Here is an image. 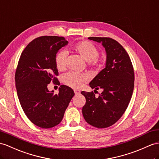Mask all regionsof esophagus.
<instances>
[{"instance_id":"34e87169","label":"esophagus","mask_w":159,"mask_h":159,"mask_svg":"<svg viewBox=\"0 0 159 159\" xmlns=\"http://www.w3.org/2000/svg\"><path fill=\"white\" fill-rule=\"evenodd\" d=\"M74 92L75 95H78L80 94V90H74Z\"/></svg>"}]
</instances>
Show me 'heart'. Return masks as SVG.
I'll return each mask as SVG.
<instances>
[{
	"instance_id": "obj_1",
	"label": "heart",
	"mask_w": 159,
	"mask_h": 159,
	"mask_svg": "<svg viewBox=\"0 0 159 159\" xmlns=\"http://www.w3.org/2000/svg\"><path fill=\"white\" fill-rule=\"evenodd\" d=\"M73 49L80 54L83 59L88 62V63L94 66H98L100 64L98 59V50L92 43L88 41L80 42L73 47ZM67 52L61 51L57 53L55 57V64L58 70L62 71L65 68V59ZM88 80V77L84 74H80L76 72L71 71L65 74L63 77V82L67 86L79 88L82 86L84 82Z\"/></svg>"
}]
</instances>
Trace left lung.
Instances as JSON below:
<instances>
[{
	"mask_svg": "<svg viewBox=\"0 0 159 159\" xmlns=\"http://www.w3.org/2000/svg\"><path fill=\"white\" fill-rule=\"evenodd\" d=\"M101 43L106 51L105 68L89 84L92 89H102L96 97L94 92L82 91L86 104L82 114L89 124L105 128L113 125L125 113L132 96L134 72L128 54L118 42L110 38L89 37Z\"/></svg>",
	"mask_w": 159,
	"mask_h": 159,
	"instance_id": "obj_1",
	"label": "left lung"
}]
</instances>
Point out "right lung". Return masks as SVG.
<instances>
[{
    "instance_id": "obj_1",
    "label": "right lung",
    "mask_w": 159,
    "mask_h": 159,
    "mask_svg": "<svg viewBox=\"0 0 159 159\" xmlns=\"http://www.w3.org/2000/svg\"><path fill=\"white\" fill-rule=\"evenodd\" d=\"M67 44L64 37L37 38L26 46L19 61L15 80L19 102L28 118L42 128L59 124L75 95L65 85L60 86L58 94L47 88L51 81H58L55 57Z\"/></svg>"
}]
</instances>
